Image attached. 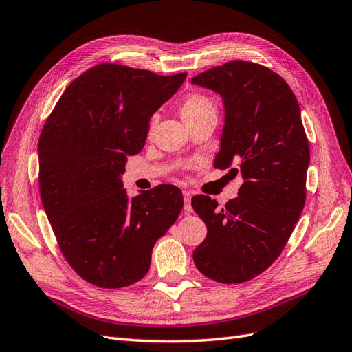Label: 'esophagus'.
Returning <instances> with one entry per match:
<instances>
[{"label": "esophagus", "instance_id": "1", "mask_svg": "<svg viewBox=\"0 0 352 352\" xmlns=\"http://www.w3.org/2000/svg\"><path fill=\"white\" fill-rule=\"evenodd\" d=\"M183 196H184V210L187 213H192V207H191V196H192V192L188 191V190H184L183 191Z\"/></svg>", "mask_w": 352, "mask_h": 352}]
</instances>
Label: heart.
<instances>
[{"mask_svg": "<svg viewBox=\"0 0 352 352\" xmlns=\"http://www.w3.org/2000/svg\"><path fill=\"white\" fill-rule=\"evenodd\" d=\"M179 111L186 124H188L192 122H197L209 114H216V104L210 97H207L201 93H191L183 100V102H181ZM153 122L155 120L152 119L149 126L151 130L153 127Z\"/></svg>", "mask_w": 352, "mask_h": 352, "instance_id": "1", "label": "heart"}]
</instances>
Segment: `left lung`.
Returning <instances> with one entry per match:
<instances>
[{"instance_id":"1","label":"left lung","mask_w":352,"mask_h":352,"mask_svg":"<svg viewBox=\"0 0 352 352\" xmlns=\"http://www.w3.org/2000/svg\"><path fill=\"white\" fill-rule=\"evenodd\" d=\"M191 84L222 97L225 126L214 168L238 165L243 178L238 197L223 209L209 196L192 197L207 226L192 259L214 281L243 283L276 261L305 207L310 151L300 107L278 74L246 60L204 71Z\"/></svg>"}]
</instances>
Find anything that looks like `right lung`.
Masks as SVG:
<instances>
[{
	"label": "right lung",
	"instance_id": "right-lung-1",
	"mask_svg": "<svg viewBox=\"0 0 352 352\" xmlns=\"http://www.w3.org/2000/svg\"><path fill=\"white\" fill-rule=\"evenodd\" d=\"M101 63L63 91L38 139V186L59 248L75 272L104 289L145 277L153 245L184 206L175 186L130 199L122 174L145 146L149 120L186 81Z\"/></svg>",
	"mask_w": 352,
	"mask_h": 352
}]
</instances>
